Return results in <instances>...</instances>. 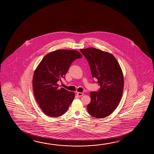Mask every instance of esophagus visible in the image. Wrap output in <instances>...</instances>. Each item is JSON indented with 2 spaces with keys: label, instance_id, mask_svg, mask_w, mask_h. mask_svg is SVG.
Here are the masks:
<instances>
[{
  "label": "esophagus",
  "instance_id": "obj_1",
  "mask_svg": "<svg viewBox=\"0 0 154 154\" xmlns=\"http://www.w3.org/2000/svg\"><path fill=\"white\" fill-rule=\"evenodd\" d=\"M77 95L78 97H82V96H83L84 93L83 92H78V93H77Z\"/></svg>",
  "mask_w": 154,
  "mask_h": 154
}]
</instances>
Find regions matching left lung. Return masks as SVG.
Segmentation results:
<instances>
[{
	"label": "left lung",
	"instance_id": "1",
	"mask_svg": "<svg viewBox=\"0 0 154 154\" xmlns=\"http://www.w3.org/2000/svg\"><path fill=\"white\" fill-rule=\"evenodd\" d=\"M80 51L88 61L92 77L100 86L98 91L90 92L88 113L96 118L109 116L116 109L122 96L124 79L120 66L110 53L94 48Z\"/></svg>",
	"mask_w": 154,
	"mask_h": 154
}]
</instances>
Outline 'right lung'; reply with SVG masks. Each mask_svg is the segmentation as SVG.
<instances>
[{
	"mask_svg": "<svg viewBox=\"0 0 154 154\" xmlns=\"http://www.w3.org/2000/svg\"><path fill=\"white\" fill-rule=\"evenodd\" d=\"M82 55L78 51L60 49L49 53L38 65L33 75V92L36 100L49 116L65 113L75 98L73 92L58 88L71 63Z\"/></svg>",
	"mask_w": 154,
	"mask_h": 154,
	"instance_id": "1",
	"label": "right lung"
}]
</instances>
